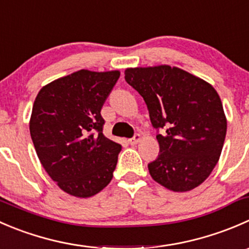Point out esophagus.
<instances>
[{
  "label": "esophagus",
  "mask_w": 249,
  "mask_h": 249,
  "mask_svg": "<svg viewBox=\"0 0 249 249\" xmlns=\"http://www.w3.org/2000/svg\"><path fill=\"white\" fill-rule=\"evenodd\" d=\"M140 139H142V135L140 134H134V137L130 138V139H128V142H129L130 145H134V144H138V142H140Z\"/></svg>",
  "instance_id": "esophagus-1"
}]
</instances>
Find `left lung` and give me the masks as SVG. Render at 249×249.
I'll return each instance as SVG.
<instances>
[{
	"label": "left lung",
	"mask_w": 249,
	"mask_h": 249,
	"mask_svg": "<svg viewBox=\"0 0 249 249\" xmlns=\"http://www.w3.org/2000/svg\"><path fill=\"white\" fill-rule=\"evenodd\" d=\"M124 80L146 103L160 154L147 164L164 188L184 193L202 184L221 154L226 119L216 90L186 71L168 65L134 68Z\"/></svg>",
	"instance_id": "left-lung-1"
}]
</instances>
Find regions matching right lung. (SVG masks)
Wrapping results in <instances>:
<instances>
[{
	"label": "right lung",
	"mask_w": 249,
	"mask_h": 249,
	"mask_svg": "<svg viewBox=\"0 0 249 249\" xmlns=\"http://www.w3.org/2000/svg\"><path fill=\"white\" fill-rule=\"evenodd\" d=\"M120 71L80 70L38 92L30 119L36 154L52 180L76 197H90L111 181L122 146L103 134L102 107Z\"/></svg>",
	"instance_id": "add662e5"
}]
</instances>
